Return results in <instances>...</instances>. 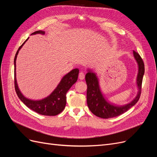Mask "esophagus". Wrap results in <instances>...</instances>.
Listing matches in <instances>:
<instances>
[{
	"instance_id": "34e87169",
	"label": "esophagus",
	"mask_w": 157,
	"mask_h": 157,
	"mask_svg": "<svg viewBox=\"0 0 157 157\" xmlns=\"http://www.w3.org/2000/svg\"><path fill=\"white\" fill-rule=\"evenodd\" d=\"M84 77H85V75H84V73L82 72V71H81V72H80L79 75H78L79 79H80V80H83V79L84 78Z\"/></svg>"
}]
</instances>
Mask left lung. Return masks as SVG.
<instances>
[{"label": "left lung", "instance_id": "1", "mask_svg": "<svg viewBox=\"0 0 157 157\" xmlns=\"http://www.w3.org/2000/svg\"><path fill=\"white\" fill-rule=\"evenodd\" d=\"M133 54L138 65V73L136 78L137 93L133 100L124 105H116L107 101L104 97L99 87V79L96 74L91 69H88L86 74L87 84V105L94 115L102 118H109L119 116L126 112L138 101L141 92V84L145 73L144 63L141 56L136 52L133 51Z\"/></svg>", "mask_w": 157, "mask_h": 157}]
</instances>
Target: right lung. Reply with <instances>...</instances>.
Listing matches in <instances>:
<instances>
[{
  "label": "right lung",
  "instance_id": "1",
  "mask_svg": "<svg viewBox=\"0 0 157 157\" xmlns=\"http://www.w3.org/2000/svg\"><path fill=\"white\" fill-rule=\"evenodd\" d=\"M45 33L43 31H36L33 33L32 35L42 34ZM29 39V38L23 42L21 46L18 48L15 58H14V85L15 90L18 98L20 100L31 110L46 116H56L62 112L66 105V94L71 87L77 82L78 75L79 73L78 69L76 68L71 71L69 73L65 75L61 78L60 82L48 96L40 99V100H33V99L25 98L19 89L16 80V58L19 51L22 48V46L25 43V42Z\"/></svg>",
  "mask_w": 157,
  "mask_h": 157
}]
</instances>
